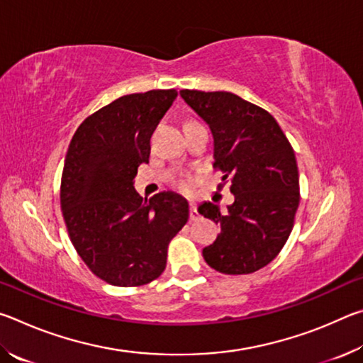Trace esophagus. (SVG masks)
<instances>
[{"label":"esophagus","mask_w":363,"mask_h":363,"mask_svg":"<svg viewBox=\"0 0 363 363\" xmlns=\"http://www.w3.org/2000/svg\"><path fill=\"white\" fill-rule=\"evenodd\" d=\"M199 218V211H196L195 205H190V220H195Z\"/></svg>","instance_id":"obj_1"}]
</instances>
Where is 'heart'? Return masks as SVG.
Segmentation results:
<instances>
[{
	"label": "heart",
	"mask_w": 363,
	"mask_h": 363,
	"mask_svg": "<svg viewBox=\"0 0 363 363\" xmlns=\"http://www.w3.org/2000/svg\"><path fill=\"white\" fill-rule=\"evenodd\" d=\"M179 189L184 190V192H189V190H190V179H182L179 182Z\"/></svg>",
	"instance_id": "heart-1"
}]
</instances>
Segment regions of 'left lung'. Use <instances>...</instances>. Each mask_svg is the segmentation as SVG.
I'll list each match as a JSON object with an SVG mask.
<instances>
[{
	"label": "left lung",
	"mask_w": 363,
	"mask_h": 363,
	"mask_svg": "<svg viewBox=\"0 0 363 363\" xmlns=\"http://www.w3.org/2000/svg\"><path fill=\"white\" fill-rule=\"evenodd\" d=\"M181 97L213 134V168L229 177L235 196L227 211L203 201L199 213L220 233L203 248L208 266L229 275L262 269L284 248L299 205L294 152L266 110L237 94L182 89Z\"/></svg>",
	"instance_id": "1"
}]
</instances>
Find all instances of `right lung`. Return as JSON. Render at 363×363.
Here are the masks:
<instances>
[{"label":"right lung","mask_w":363,"mask_h":363,"mask_svg":"<svg viewBox=\"0 0 363 363\" xmlns=\"http://www.w3.org/2000/svg\"><path fill=\"white\" fill-rule=\"evenodd\" d=\"M177 97L153 89L118 97L88 116L67 150L60 208L77 253L91 272L115 286H139L167 267L168 245L189 219L176 192L144 200L134 189L149 163L150 136Z\"/></svg>","instance_id":"add662e5"}]
</instances>
